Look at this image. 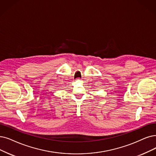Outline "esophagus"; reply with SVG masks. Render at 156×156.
I'll list each match as a JSON object with an SVG mask.
<instances>
[{"instance_id": "obj_1", "label": "esophagus", "mask_w": 156, "mask_h": 156, "mask_svg": "<svg viewBox=\"0 0 156 156\" xmlns=\"http://www.w3.org/2000/svg\"><path fill=\"white\" fill-rule=\"evenodd\" d=\"M77 80H79V79H80V78H77Z\"/></svg>"}]
</instances>
